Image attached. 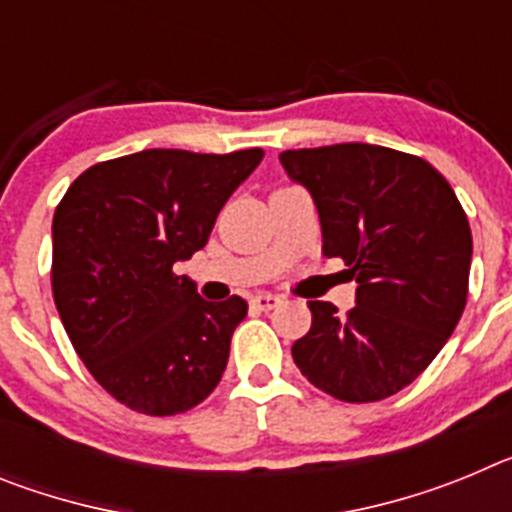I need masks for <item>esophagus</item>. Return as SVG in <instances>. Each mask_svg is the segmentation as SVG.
Listing matches in <instances>:
<instances>
[{"label": "esophagus", "mask_w": 512, "mask_h": 512, "mask_svg": "<svg viewBox=\"0 0 512 512\" xmlns=\"http://www.w3.org/2000/svg\"><path fill=\"white\" fill-rule=\"evenodd\" d=\"M282 305V300H279L277 295H256L251 300V307L253 310H259V312H269L274 310V307Z\"/></svg>", "instance_id": "obj_1"}]
</instances>
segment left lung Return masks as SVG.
Instances as JSON below:
<instances>
[{
    "label": "left lung",
    "mask_w": 512,
    "mask_h": 512,
    "mask_svg": "<svg viewBox=\"0 0 512 512\" xmlns=\"http://www.w3.org/2000/svg\"><path fill=\"white\" fill-rule=\"evenodd\" d=\"M318 207L323 253L356 279V307L307 302L292 359L318 390L377 402L408 387L449 341L467 305L472 230L428 161L369 143L279 153Z\"/></svg>",
    "instance_id": "obj_1"
}]
</instances>
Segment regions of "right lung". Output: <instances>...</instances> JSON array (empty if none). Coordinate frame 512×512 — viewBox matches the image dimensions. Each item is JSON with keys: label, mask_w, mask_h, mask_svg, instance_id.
<instances>
[{"label": "right lung", "mask_w": 512, "mask_h": 512, "mask_svg": "<svg viewBox=\"0 0 512 512\" xmlns=\"http://www.w3.org/2000/svg\"><path fill=\"white\" fill-rule=\"evenodd\" d=\"M261 158V148L130 153L84 171L56 207L58 315L92 377L130 410L187 413L223 377L246 300H202L174 264L205 248Z\"/></svg>", "instance_id": "obj_1"}]
</instances>
